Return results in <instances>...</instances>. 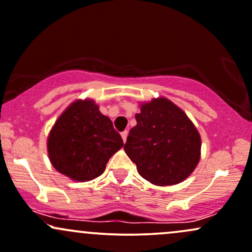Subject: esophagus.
Returning a JSON list of instances; mask_svg holds the SVG:
<instances>
[{"mask_svg":"<svg viewBox=\"0 0 252 252\" xmlns=\"http://www.w3.org/2000/svg\"><path fill=\"white\" fill-rule=\"evenodd\" d=\"M127 134H128V132H127V131L121 132V137H123V140H124V141H126V139H127Z\"/></svg>","mask_w":252,"mask_h":252,"instance_id":"1","label":"esophagus"}]
</instances>
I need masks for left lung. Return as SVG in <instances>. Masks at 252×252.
Here are the masks:
<instances>
[{
    "mask_svg": "<svg viewBox=\"0 0 252 252\" xmlns=\"http://www.w3.org/2000/svg\"><path fill=\"white\" fill-rule=\"evenodd\" d=\"M124 146L143 179L156 186L185 181L196 168L201 138L182 109L165 97L140 104Z\"/></svg>",
    "mask_w": 252,
    "mask_h": 252,
    "instance_id": "obj_1",
    "label": "left lung"
}]
</instances>
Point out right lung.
I'll return each instance as SVG.
<instances>
[{
    "instance_id": "add662e5",
    "label": "right lung",
    "mask_w": 252,
    "mask_h": 252,
    "mask_svg": "<svg viewBox=\"0 0 252 252\" xmlns=\"http://www.w3.org/2000/svg\"><path fill=\"white\" fill-rule=\"evenodd\" d=\"M124 146L111 119L98 111L95 101L72 102L51 129L47 152L55 169L78 182L103 174L106 164Z\"/></svg>"
}]
</instances>
